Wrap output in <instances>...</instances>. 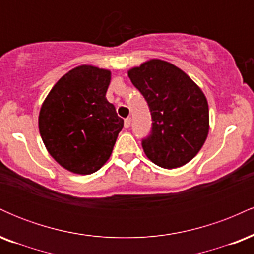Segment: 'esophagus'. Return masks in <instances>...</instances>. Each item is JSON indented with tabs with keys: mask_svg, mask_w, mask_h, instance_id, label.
<instances>
[{
	"mask_svg": "<svg viewBox=\"0 0 254 254\" xmlns=\"http://www.w3.org/2000/svg\"><path fill=\"white\" fill-rule=\"evenodd\" d=\"M130 124H131V118H130V117L125 118V119H124V127L127 129V127H130Z\"/></svg>",
	"mask_w": 254,
	"mask_h": 254,
	"instance_id": "obj_1",
	"label": "esophagus"
}]
</instances>
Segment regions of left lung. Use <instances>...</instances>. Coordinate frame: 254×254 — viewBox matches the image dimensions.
Instances as JSON below:
<instances>
[{"label":"left lung","mask_w":254,"mask_h":254,"mask_svg":"<svg viewBox=\"0 0 254 254\" xmlns=\"http://www.w3.org/2000/svg\"><path fill=\"white\" fill-rule=\"evenodd\" d=\"M149 106L153 125L142 147L162 168L186 165L197 155L209 132V106L202 89L182 69L150 60L127 71Z\"/></svg>","instance_id":"obj_1"}]
</instances>
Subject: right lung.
<instances>
[{
  "label": "right lung",
  "instance_id": "1",
  "mask_svg": "<svg viewBox=\"0 0 254 254\" xmlns=\"http://www.w3.org/2000/svg\"><path fill=\"white\" fill-rule=\"evenodd\" d=\"M111 71L71 69L52 87L39 112V132L49 154L65 170L92 174L112 154L124 121L106 99Z\"/></svg>",
  "mask_w": 254,
  "mask_h": 254
}]
</instances>
